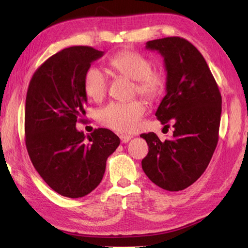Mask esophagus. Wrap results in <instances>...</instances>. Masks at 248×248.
Listing matches in <instances>:
<instances>
[{
  "mask_svg": "<svg viewBox=\"0 0 248 248\" xmlns=\"http://www.w3.org/2000/svg\"><path fill=\"white\" fill-rule=\"evenodd\" d=\"M120 140H121V143L123 144H124V143H128V141L132 139V136H130V135H127V134H120Z\"/></svg>",
  "mask_w": 248,
  "mask_h": 248,
  "instance_id": "1",
  "label": "esophagus"
}]
</instances>
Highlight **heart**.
I'll list each match as a JSON object with an SVG mask.
<instances>
[{"instance_id": "obj_1", "label": "heart", "mask_w": 248, "mask_h": 248, "mask_svg": "<svg viewBox=\"0 0 248 248\" xmlns=\"http://www.w3.org/2000/svg\"><path fill=\"white\" fill-rule=\"evenodd\" d=\"M108 65L116 75L134 81V93L149 101L159 99L166 87V73L159 67H152L146 55L134 50H121L110 57ZM83 89L86 96L100 101L107 93V78L98 68L87 69L83 78ZM146 112L141 100L129 102H113L100 108L97 113L99 123L118 132H133Z\"/></svg>"}]
</instances>
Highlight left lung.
<instances>
[{
  "mask_svg": "<svg viewBox=\"0 0 248 248\" xmlns=\"http://www.w3.org/2000/svg\"><path fill=\"white\" fill-rule=\"evenodd\" d=\"M146 48L164 57L166 94L155 116L175 130L163 141L154 132L140 134L149 147L141 167L157 186L182 191L202 175L217 148L222 96L207 62L186 39L166 37Z\"/></svg>",
  "mask_w": 248,
  "mask_h": 248,
  "instance_id": "8db88e82",
  "label": "left lung"
}]
</instances>
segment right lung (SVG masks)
I'll return each mask as SVG.
<instances>
[{"mask_svg": "<svg viewBox=\"0 0 248 248\" xmlns=\"http://www.w3.org/2000/svg\"><path fill=\"white\" fill-rule=\"evenodd\" d=\"M92 46L66 48L31 77L25 100V145L35 170L62 196L80 198L101 182L108 157L120 144L108 129L85 136L76 124L85 116L83 78L103 56Z\"/></svg>", "mask_w": 248, "mask_h": 248, "instance_id": "add662e5", "label": "right lung"}]
</instances>
